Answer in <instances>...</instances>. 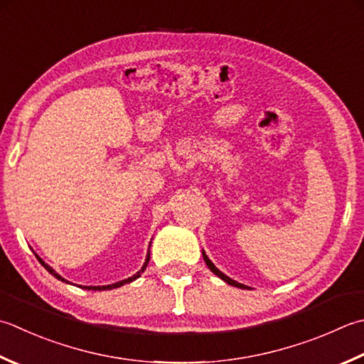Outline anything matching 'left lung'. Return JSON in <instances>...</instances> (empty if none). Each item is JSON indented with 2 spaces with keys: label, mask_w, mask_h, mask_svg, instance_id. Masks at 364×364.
Instances as JSON below:
<instances>
[{
  "label": "left lung",
  "mask_w": 364,
  "mask_h": 364,
  "mask_svg": "<svg viewBox=\"0 0 364 364\" xmlns=\"http://www.w3.org/2000/svg\"><path fill=\"white\" fill-rule=\"evenodd\" d=\"M202 255H203V260H205V263H206V267H208L213 273H215L218 277H220V279H223L224 282H227L229 284V286H233V287H238V289H246V290H251V287H247V286H245V284H240V282H237V281H233L232 277H229L227 274H224L223 272H219V269L215 267V263H213L210 259H208V255L205 254V251H202Z\"/></svg>",
  "instance_id": "1"
}]
</instances>
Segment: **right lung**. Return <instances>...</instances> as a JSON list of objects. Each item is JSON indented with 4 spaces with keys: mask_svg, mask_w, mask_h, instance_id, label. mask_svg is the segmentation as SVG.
Wrapping results in <instances>:
<instances>
[{
    "mask_svg": "<svg viewBox=\"0 0 364 364\" xmlns=\"http://www.w3.org/2000/svg\"><path fill=\"white\" fill-rule=\"evenodd\" d=\"M149 246H151V241H149ZM149 246H148V252H146V259H145V262H144V265H141V268L139 269V272L137 273H135L134 276H131V277H127V279H123V281H118V282H115V284H109V286H78V287H82V289H85V290H112V289H118V287H121V286H124V284H129V282H132V281H135V279H137V277H140L141 276V273H144L145 272V269H146V265H148V262H149ZM34 255H36V259H38L39 260V263H41V265L42 267H44L46 269H47V272L50 273V274H52V276H55L56 277V279H58V281H63V282H66V284H70L69 281H66V279H64V277L63 276H60L58 273H56L55 272V269L52 268V267H50V265H47V263L44 262V260H42L41 257H39V255L38 254H36L34 252Z\"/></svg>",
    "mask_w": 364,
    "mask_h": 364,
    "instance_id": "add662e5",
    "label": "right lung"
}]
</instances>
